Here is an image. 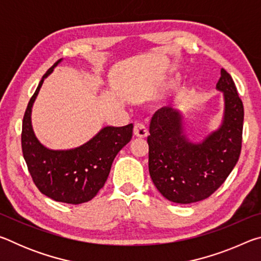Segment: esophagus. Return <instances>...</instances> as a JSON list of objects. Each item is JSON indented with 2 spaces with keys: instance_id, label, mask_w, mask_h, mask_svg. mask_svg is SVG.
I'll return each instance as SVG.
<instances>
[{
  "instance_id": "34e87169",
  "label": "esophagus",
  "mask_w": 261,
  "mask_h": 261,
  "mask_svg": "<svg viewBox=\"0 0 261 261\" xmlns=\"http://www.w3.org/2000/svg\"><path fill=\"white\" fill-rule=\"evenodd\" d=\"M134 134L138 138H145L148 135V130L146 125L143 124V123H136L134 127Z\"/></svg>"
}]
</instances>
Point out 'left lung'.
<instances>
[{
    "label": "left lung",
    "mask_w": 261,
    "mask_h": 261,
    "mask_svg": "<svg viewBox=\"0 0 261 261\" xmlns=\"http://www.w3.org/2000/svg\"><path fill=\"white\" fill-rule=\"evenodd\" d=\"M216 90L223 93V115L218 129L199 141L189 139L183 114L166 106L149 124L148 170L166 199L177 204L204 200L231 173L241 154L244 108L232 78L221 69Z\"/></svg>",
    "instance_id": "left-lung-1"
}]
</instances>
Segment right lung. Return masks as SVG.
Instances as JSON below:
<instances>
[{
	"label": "right lung",
	"instance_id": "1",
	"mask_svg": "<svg viewBox=\"0 0 261 261\" xmlns=\"http://www.w3.org/2000/svg\"><path fill=\"white\" fill-rule=\"evenodd\" d=\"M62 62L59 60L42 79L26 108L21 129V148L34 184L53 200L78 205L96 196L108 178L117 153L132 138L134 124L105 126L81 146L51 149L40 143L32 126V108L45 79Z\"/></svg>",
	"mask_w": 261,
	"mask_h": 261
}]
</instances>
